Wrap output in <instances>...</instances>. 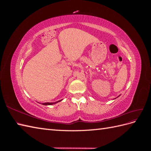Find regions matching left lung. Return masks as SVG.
<instances>
[{"label":"left lung","mask_w":151,"mask_h":151,"mask_svg":"<svg viewBox=\"0 0 151 151\" xmlns=\"http://www.w3.org/2000/svg\"><path fill=\"white\" fill-rule=\"evenodd\" d=\"M119 96H118L117 98H118V97H119ZM116 98H115V99H116Z\"/></svg>","instance_id":"1"}]
</instances>
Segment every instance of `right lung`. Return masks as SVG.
Masks as SVG:
<instances>
[{
	"instance_id": "obj_1",
	"label": "right lung",
	"mask_w": 151,
	"mask_h": 151,
	"mask_svg": "<svg viewBox=\"0 0 151 151\" xmlns=\"http://www.w3.org/2000/svg\"><path fill=\"white\" fill-rule=\"evenodd\" d=\"M62 99H61V100H59V101H56V102H53V103H42V104H43V105H52V104H56V103H58V102H60V101H61Z\"/></svg>"
}]
</instances>
